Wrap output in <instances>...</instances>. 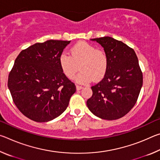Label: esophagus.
<instances>
[{"label":"esophagus","instance_id":"34e87169","mask_svg":"<svg viewBox=\"0 0 160 160\" xmlns=\"http://www.w3.org/2000/svg\"><path fill=\"white\" fill-rule=\"evenodd\" d=\"M82 88V86H80V85H76V89H77V90H81V89Z\"/></svg>","mask_w":160,"mask_h":160}]
</instances>
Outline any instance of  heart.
Wrapping results in <instances>:
<instances>
[{
	"label": "heart",
	"mask_w": 160,
	"mask_h": 160,
	"mask_svg": "<svg viewBox=\"0 0 160 160\" xmlns=\"http://www.w3.org/2000/svg\"><path fill=\"white\" fill-rule=\"evenodd\" d=\"M58 61L63 74L70 79L74 77L78 68L80 69L75 80L81 84L88 83L93 79L102 80L106 75L109 63L104 51L97 49L85 42L74 45L70 49V55L62 53Z\"/></svg>",
	"instance_id": "heart-1"
}]
</instances>
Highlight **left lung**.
<instances>
[{
	"label": "left lung",
	"instance_id": "obj_1",
	"mask_svg": "<svg viewBox=\"0 0 160 160\" xmlns=\"http://www.w3.org/2000/svg\"><path fill=\"white\" fill-rule=\"evenodd\" d=\"M104 48L108 57L106 75L92 87L87 101L89 110L100 118L116 120L125 116L137 102L142 86V73L132 48L110 37L92 39Z\"/></svg>",
	"mask_w": 160,
	"mask_h": 160
}]
</instances>
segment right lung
Segmentation results:
<instances>
[{"mask_svg":"<svg viewBox=\"0 0 160 160\" xmlns=\"http://www.w3.org/2000/svg\"><path fill=\"white\" fill-rule=\"evenodd\" d=\"M70 42L51 39L36 43L15 59L8 86L16 107L31 120L47 122L58 117L76 91L58 61Z\"/></svg>","mask_w":160,"mask_h":160,"instance_id":"right-lung-1","label":"right lung"}]
</instances>
